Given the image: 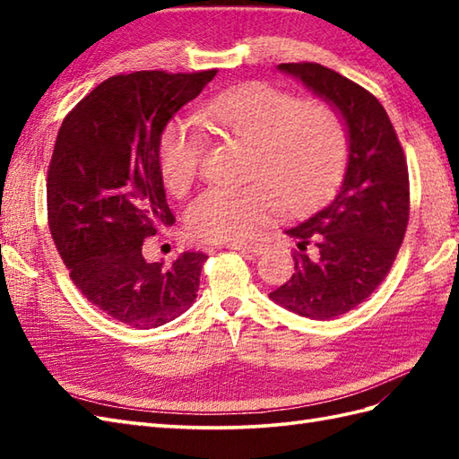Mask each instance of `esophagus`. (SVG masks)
<instances>
[{"instance_id":"esophagus-1","label":"esophagus","mask_w":459,"mask_h":459,"mask_svg":"<svg viewBox=\"0 0 459 459\" xmlns=\"http://www.w3.org/2000/svg\"><path fill=\"white\" fill-rule=\"evenodd\" d=\"M229 248H235L240 252V255H247V256H258L266 250V247L260 245V242H240V245H229Z\"/></svg>"}]
</instances>
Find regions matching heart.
<instances>
[{"mask_svg":"<svg viewBox=\"0 0 459 459\" xmlns=\"http://www.w3.org/2000/svg\"><path fill=\"white\" fill-rule=\"evenodd\" d=\"M211 134L248 148L242 187H211L187 209V230L207 242H242L278 211L299 212L335 189L347 168L351 134L343 112L325 100L266 82L224 91L203 108ZM207 135L189 122L163 130L158 163L168 191L181 195L201 171Z\"/></svg>","mask_w":459,"mask_h":459,"instance_id":"1","label":"heart"}]
</instances>
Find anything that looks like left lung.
<instances>
[{
    "mask_svg": "<svg viewBox=\"0 0 459 459\" xmlns=\"http://www.w3.org/2000/svg\"><path fill=\"white\" fill-rule=\"evenodd\" d=\"M343 112L349 163L335 199L286 232L296 238L294 274L270 299L309 319L357 307L378 288L404 240L411 214L408 165L394 126L373 94L317 63H281Z\"/></svg>",
    "mask_w": 459,
    "mask_h": 459,
    "instance_id": "8db88e82",
    "label": "left lung"
}]
</instances>
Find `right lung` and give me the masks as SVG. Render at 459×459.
Wrapping results in <instances>:
<instances>
[{
  "instance_id": "1",
  "label": "right lung",
  "mask_w": 459,
  "mask_h": 459,
  "mask_svg": "<svg viewBox=\"0 0 459 459\" xmlns=\"http://www.w3.org/2000/svg\"><path fill=\"white\" fill-rule=\"evenodd\" d=\"M217 71L114 74L65 116L47 171V221L82 296L138 329L168 324L197 298L209 256L148 262L143 240L175 222L158 152L165 126Z\"/></svg>"
}]
</instances>
